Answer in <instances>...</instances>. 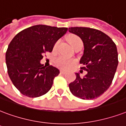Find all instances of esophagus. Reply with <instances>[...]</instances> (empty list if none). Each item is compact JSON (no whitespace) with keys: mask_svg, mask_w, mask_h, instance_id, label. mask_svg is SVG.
<instances>
[{"mask_svg":"<svg viewBox=\"0 0 126 126\" xmlns=\"http://www.w3.org/2000/svg\"><path fill=\"white\" fill-rule=\"evenodd\" d=\"M66 73H67V72L65 71H63V70H61V74H65Z\"/></svg>","mask_w":126,"mask_h":126,"instance_id":"obj_1","label":"esophagus"}]
</instances>
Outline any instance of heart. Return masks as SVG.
Returning a JSON list of instances; mask_svg holds the SVG:
<instances>
[{"label":"heart","instance_id":"heart-1","mask_svg":"<svg viewBox=\"0 0 126 126\" xmlns=\"http://www.w3.org/2000/svg\"><path fill=\"white\" fill-rule=\"evenodd\" d=\"M69 42L70 45L72 46V47H75L76 46H77L78 44H82V41L80 38L75 35H70L69 37ZM59 44V41L55 42L54 45V49L57 47V46ZM55 63L56 64L57 67H59L61 69H67L68 68H69L74 63L75 61L72 59H69L66 57L63 56V55H60L58 57H57Z\"/></svg>","mask_w":126,"mask_h":126}]
</instances>
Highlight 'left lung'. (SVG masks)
Returning <instances> with one entry per match:
<instances>
[{"label":"left lung","instance_id":"8db88e82","mask_svg":"<svg viewBox=\"0 0 126 126\" xmlns=\"http://www.w3.org/2000/svg\"><path fill=\"white\" fill-rule=\"evenodd\" d=\"M69 32L78 35L84 44L80 60V69L87 71L84 77L75 73L76 79L69 84L73 94L83 100L101 96L112 84L118 65L116 44L108 35L98 30L71 27Z\"/></svg>","mask_w":126,"mask_h":126}]
</instances>
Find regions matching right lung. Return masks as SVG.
<instances>
[{
  "mask_svg": "<svg viewBox=\"0 0 126 126\" xmlns=\"http://www.w3.org/2000/svg\"><path fill=\"white\" fill-rule=\"evenodd\" d=\"M67 28L35 25L17 33L6 52L8 74L16 89L30 98L41 96L51 88L59 70L40 63L43 55L51 52Z\"/></svg>",
  "mask_w": 126,
  "mask_h": 126,
  "instance_id": "1",
  "label": "right lung"
}]
</instances>
